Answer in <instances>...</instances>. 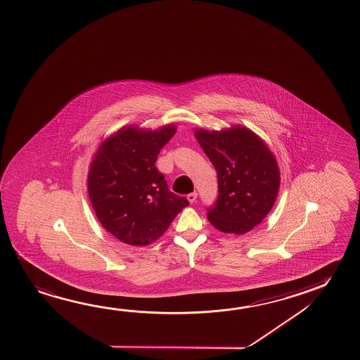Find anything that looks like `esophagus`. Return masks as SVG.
I'll use <instances>...</instances> for the list:
<instances>
[{"label":"esophagus","instance_id":"esophagus-1","mask_svg":"<svg viewBox=\"0 0 360 360\" xmlns=\"http://www.w3.org/2000/svg\"><path fill=\"white\" fill-rule=\"evenodd\" d=\"M187 200H188L191 203L195 202V200H197V192H192V193H189V195H187Z\"/></svg>","mask_w":360,"mask_h":360}]
</instances>
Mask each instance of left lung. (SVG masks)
<instances>
[{
  "instance_id": "left-lung-1",
  "label": "left lung",
  "mask_w": 360,
  "mask_h": 360,
  "mask_svg": "<svg viewBox=\"0 0 360 360\" xmlns=\"http://www.w3.org/2000/svg\"><path fill=\"white\" fill-rule=\"evenodd\" d=\"M195 136L216 168L217 200L207 211L214 229L242 235L271 211L280 188V169L266 143L242 125L195 129Z\"/></svg>"
}]
</instances>
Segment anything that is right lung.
Listing matches in <instances>:
<instances>
[{
	"mask_svg": "<svg viewBox=\"0 0 360 360\" xmlns=\"http://www.w3.org/2000/svg\"><path fill=\"white\" fill-rule=\"evenodd\" d=\"M176 130L174 124L157 130L128 125L98 148L89 168V198L101 226L119 241L131 246L157 241L188 206L155 167Z\"/></svg>",
	"mask_w": 360,
	"mask_h": 360,
	"instance_id": "right-lung-1",
	"label": "right lung"
}]
</instances>
